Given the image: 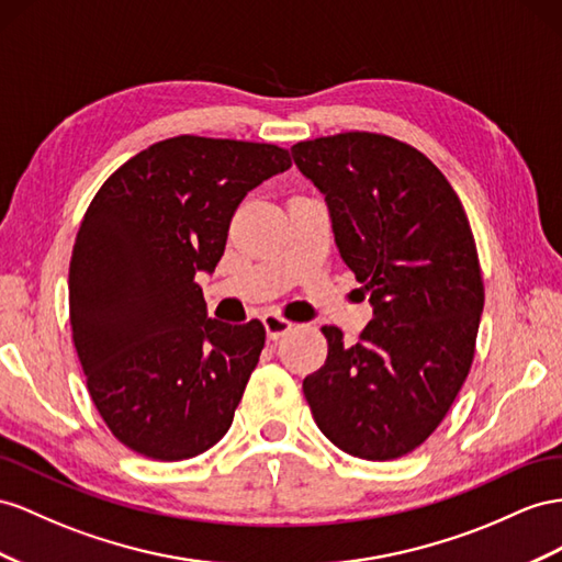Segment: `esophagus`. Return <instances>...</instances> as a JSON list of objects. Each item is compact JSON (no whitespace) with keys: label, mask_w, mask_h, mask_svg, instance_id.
I'll return each instance as SVG.
<instances>
[{"label":"esophagus","mask_w":562,"mask_h":562,"mask_svg":"<svg viewBox=\"0 0 562 562\" xmlns=\"http://www.w3.org/2000/svg\"><path fill=\"white\" fill-rule=\"evenodd\" d=\"M263 325H266V333L270 339H280L286 333H292V327H294L292 321H286V318H282V315H276V313H266Z\"/></svg>","instance_id":"esophagus-1"}]
</instances>
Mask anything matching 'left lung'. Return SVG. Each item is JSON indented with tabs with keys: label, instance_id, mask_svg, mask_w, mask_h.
<instances>
[{
	"label": "left lung",
	"instance_id": "8db88e82",
	"mask_svg": "<svg viewBox=\"0 0 562 562\" xmlns=\"http://www.w3.org/2000/svg\"><path fill=\"white\" fill-rule=\"evenodd\" d=\"M292 156L375 313L353 347L323 327L327 358L304 396L341 451L401 458L439 427L472 366L484 282L470 221L443 172L390 135L315 137Z\"/></svg>",
	"mask_w": 562,
	"mask_h": 562
}]
</instances>
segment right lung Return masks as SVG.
Segmentation results:
<instances>
[{
	"mask_svg": "<svg viewBox=\"0 0 562 562\" xmlns=\"http://www.w3.org/2000/svg\"><path fill=\"white\" fill-rule=\"evenodd\" d=\"M290 166L278 144L178 135L113 170L85 211L74 344L99 415L135 453L194 458L233 425L266 327L209 318L194 280L218 266L239 201Z\"/></svg>",
	"mask_w": 562,
	"mask_h": 562,
	"instance_id": "obj_1",
	"label": "right lung"
}]
</instances>
